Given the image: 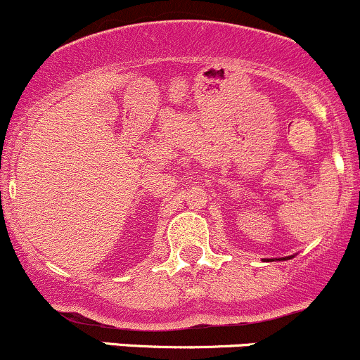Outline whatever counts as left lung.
<instances>
[{"label":"left lung","mask_w":360,"mask_h":360,"mask_svg":"<svg viewBox=\"0 0 360 360\" xmlns=\"http://www.w3.org/2000/svg\"><path fill=\"white\" fill-rule=\"evenodd\" d=\"M290 258H292V257H286V258H276V260H290ZM270 262V260H269Z\"/></svg>","instance_id":"obj_1"}]
</instances>
